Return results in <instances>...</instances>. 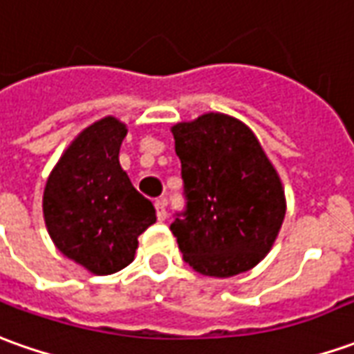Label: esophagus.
<instances>
[{"instance_id": "34e87169", "label": "esophagus", "mask_w": 354, "mask_h": 354, "mask_svg": "<svg viewBox=\"0 0 354 354\" xmlns=\"http://www.w3.org/2000/svg\"><path fill=\"white\" fill-rule=\"evenodd\" d=\"M155 209H157L158 221H165L167 218V201L165 199H157L155 201Z\"/></svg>"}]
</instances>
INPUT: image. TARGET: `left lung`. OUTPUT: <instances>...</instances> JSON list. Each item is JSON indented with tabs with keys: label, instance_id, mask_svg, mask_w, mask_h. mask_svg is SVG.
I'll return each mask as SVG.
<instances>
[{
	"label": "left lung",
	"instance_id": "obj_1",
	"mask_svg": "<svg viewBox=\"0 0 354 354\" xmlns=\"http://www.w3.org/2000/svg\"><path fill=\"white\" fill-rule=\"evenodd\" d=\"M187 209L170 225L184 261L207 277H232L269 254L287 213L285 189L254 131L207 112L170 127Z\"/></svg>",
	"mask_w": 354,
	"mask_h": 354
}]
</instances>
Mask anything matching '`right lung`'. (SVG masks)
<instances>
[{"instance_id":"1","label":"right lung","mask_w":354,"mask_h":354,"mask_svg":"<svg viewBox=\"0 0 354 354\" xmlns=\"http://www.w3.org/2000/svg\"><path fill=\"white\" fill-rule=\"evenodd\" d=\"M127 126L106 116L85 127L50 172L42 197L48 234L56 248L95 275L127 268L137 236L157 221L153 203L120 167Z\"/></svg>"}]
</instances>
